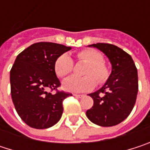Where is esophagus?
<instances>
[{
	"label": "esophagus",
	"mask_w": 150,
	"mask_h": 150,
	"mask_svg": "<svg viewBox=\"0 0 150 150\" xmlns=\"http://www.w3.org/2000/svg\"><path fill=\"white\" fill-rule=\"evenodd\" d=\"M74 96H75V97H77V98H81V97L84 96V95H78V94H74Z\"/></svg>",
	"instance_id": "obj_1"
}]
</instances>
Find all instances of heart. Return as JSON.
<instances>
[{"mask_svg": "<svg viewBox=\"0 0 150 150\" xmlns=\"http://www.w3.org/2000/svg\"><path fill=\"white\" fill-rule=\"evenodd\" d=\"M78 58L89 64L85 71V77L70 76L62 82L64 89L70 92H86L96 86V77L98 82H103L108 77V70L103 63V55L92 49H85L78 53ZM55 74L60 77L69 75L73 69V60L68 54L60 55L54 62ZM94 76L93 77V76Z\"/></svg>", "mask_w": 150, "mask_h": 150, "instance_id": "b5f03b06", "label": "heart"}]
</instances>
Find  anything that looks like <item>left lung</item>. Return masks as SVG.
<instances>
[{
	"instance_id": "left-lung-1",
	"label": "left lung",
	"mask_w": 150,
	"mask_h": 150,
	"mask_svg": "<svg viewBox=\"0 0 150 150\" xmlns=\"http://www.w3.org/2000/svg\"><path fill=\"white\" fill-rule=\"evenodd\" d=\"M103 52L111 63L112 70L105 84L89 94L93 107L87 110L90 122L111 127L124 121L135 106L138 92V75L132 57L122 48L108 43L88 45Z\"/></svg>"
}]
</instances>
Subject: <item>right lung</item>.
Here are the masks:
<instances>
[{"label":"right lung","mask_w":150,"mask_h":150,"mask_svg":"<svg viewBox=\"0 0 150 150\" xmlns=\"http://www.w3.org/2000/svg\"><path fill=\"white\" fill-rule=\"evenodd\" d=\"M71 49L54 42H37L20 53L10 70L11 96L21 120L29 127L42 129L56 124L63 112L62 101L70 93L52 94L61 85L54 65Z\"/></svg>","instance_id":"right-lung-1"}]
</instances>
